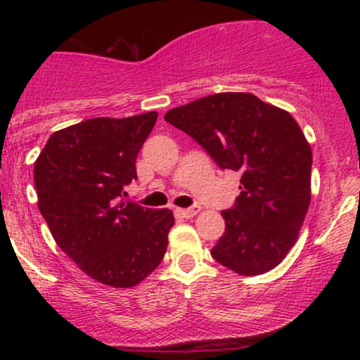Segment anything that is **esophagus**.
<instances>
[{"label": "esophagus", "mask_w": 360, "mask_h": 360, "mask_svg": "<svg viewBox=\"0 0 360 360\" xmlns=\"http://www.w3.org/2000/svg\"><path fill=\"white\" fill-rule=\"evenodd\" d=\"M200 210H201L200 206H191V208H179L177 210V213H179L183 218H193L200 213Z\"/></svg>", "instance_id": "34e87169"}]
</instances>
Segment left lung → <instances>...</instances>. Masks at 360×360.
Listing matches in <instances>:
<instances>
[{
	"mask_svg": "<svg viewBox=\"0 0 360 360\" xmlns=\"http://www.w3.org/2000/svg\"><path fill=\"white\" fill-rule=\"evenodd\" d=\"M164 120L242 174L213 259L240 276L274 269L298 240L311 200L313 154L296 120L250 93L210 94Z\"/></svg>",
	"mask_w": 360,
	"mask_h": 360,
	"instance_id": "obj_1",
	"label": "left lung"
}]
</instances>
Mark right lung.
<instances>
[{
    "label": "right lung",
    "mask_w": 360,
    "mask_h": 360,
    "mask_svg": "<svg viewBox=\"0 0 360 360\" xmlns=\"http://www.w3.org/2000/svg\"><path fill=\"white\" fill-rule=\"evenodd\" d=\"M157 111L91 118L53 131L35 160L39 210L53 240L82 272L111 288H134L164 259L171 210L127 203L139 150Z\"/></svg>",
    "instance_id": "add662e5"
}]
</instances>
